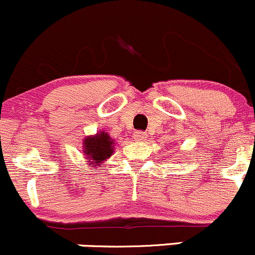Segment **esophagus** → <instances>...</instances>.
Masks as SVG:
<instances>
[{
    "mask_svg": "<svg viewBox=\"0 0 255 255\" xmlns=\"http://www.w3.org/2000/svg\"><path fill=\"white\" fill-rule=\"evenodd\" d=\"M133 135H134V139L138 140V142H142V140L145 139V133L142 132V130H135Z\"/></svg>",
    "mask_w": 255,
    "mask_h": 255,
    "instance_id": "obj_1",
    "label": "esophagus"
}]
</instances>
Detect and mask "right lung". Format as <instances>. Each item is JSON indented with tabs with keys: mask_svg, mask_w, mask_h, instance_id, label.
<instances>
[{
	"mask_svg": "<svg viewBox=\"0 0 255 255\" xmlns=\"http://www.w3.org/2000/svg\"><path fill=\"white\" fill-rule=\"evenodd\" d=\"M113 140L106 132L97 133L95 137H87L84 140V151L86 158L94 166L106 160L113 153Z\"/></svg>",
	"mask_w": 255,
	"mask_h": 255,
	"instance_id": "add662e5",
	"label": "right lung"
}]
</instances>
